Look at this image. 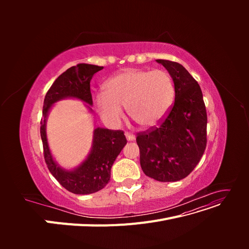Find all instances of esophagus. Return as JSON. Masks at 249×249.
<instances>
[{
	"mask_svg": "<svg viewBox=\"0 0 249 249\" xmlns=\"http://www.w3.org/2000/svg\"><path fill=\"white\" fill-rule=\"evenodd\" d=\"M124 135H125L126 139L129 140V141H133V140H135V136H134L133 134H131L130 132H125V133H124Z\"/></svg>",
	"mask_w": 249,
	"mask_h": 249,
	"instance_id": "obj_1",
	"label": "esophagus"
}]
</instances>
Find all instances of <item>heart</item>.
Listing matches in <instances>:
<instances>
[{
  "instance_id": "b5f03b06",
  "label": "heart",
  "mask_w": 249,
  "mask_h": 249,
  "mask_svg": "<svg viewBox=\"0 0 249 249\" xmlns=\"http://www.w3.org/2000/svg\"><path fill=\"white\" fill-rule=\"evenodd\" d=\"M175 86L169 73L162 70H127L108 80L105 95L97 94L94 104L101 117L117 124L123 117L122 108L138 125H156L170 109Z\"/></svg>"
}]
</instances>
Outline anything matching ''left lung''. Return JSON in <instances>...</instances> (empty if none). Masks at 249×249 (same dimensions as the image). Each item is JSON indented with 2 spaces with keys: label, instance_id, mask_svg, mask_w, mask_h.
I'll return each mask as SVG.
<instances>
[{
  "label": "left lung",
  "instance_id": "left-lung-1",
  "mask_svg": "<svg viewBox=\"0 0 249 249\" xmlns=\"http://www.w3.org/2000/svg\"><path fill=\"white\" fill-rule=\"evenodd\" d=\"M175 83V103L158 126L137 133L143 172L159 182H176L198 164L207 146V110L197 81L183 65L158 59Z\"/></svg>",
  "mask_w": 249,
  "mask_h": 249
}]
</instances>
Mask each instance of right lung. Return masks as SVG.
<instances>
[{
    "instance_id": "add662e5",
    "label": "right lung",
    "mask_w": 249,
    "mask_h": 249,
    "mask_svg": "<svg viewBox=\"0 0 249 249\" xmlns=\"http://www.w3.org/2000/svg\"><path fill=\"white\" fill-rule=\"evenodd\" d=\"M103 69V66L86 63L71 66L53 83L43 101L40 136L44 160L50 172L59 184L74 194L94 193L108 184L112 165L126 144L124 133L122 130L96 127L93 134L92 149L87 159L77 169L66 171L60 168L53 160L47 140L46 118L52 105L65 97H76L92 105L90 81L95 72Z\"/></svg>"
}]
</instances>
